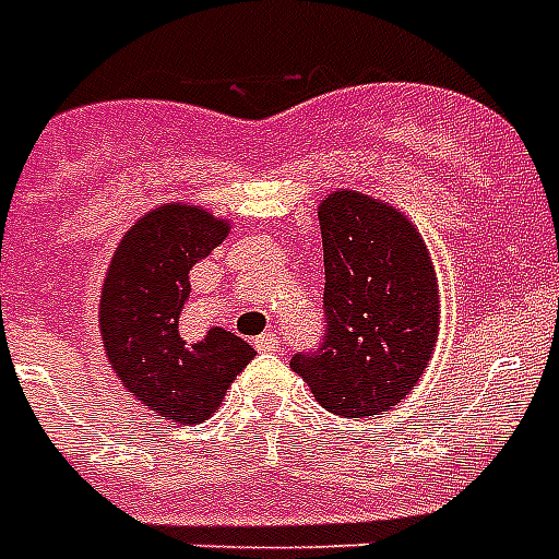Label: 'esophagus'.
I'll use <instances>...</instances> for the list:
<instances>
[{
    "instance_id": "obj_1",
    "label": "esophagus",
    "mask_w": 559,
    "mask_h": 559,
    "mask_svg": "<svg viewBox=\"0 0 559 559\" xmlns=\"http://www.w3.org/2000/svg\"><path fill=\"white\" fill-rule=\"evenodd\" d=\"M255 347L261 353H275L278 350V338H275V333H264V335H258L255 338Z\"/></svg>"
}]
</instances>
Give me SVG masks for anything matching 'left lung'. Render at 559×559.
Wrapping results in <instances>:
<instances>
[{"label":"left lung","instance_id":"left-lung-1","mask_svg":"<svg viewBox=\"0 0 559 559\" xmlns=\"http://www.w3.org/2000/svg\"><path fill=\"white\" fill-rule=\"evenodd\" d=\"M319 226L326 330L319 350L295 353L289 367L335 416L379 419L437 350L433 258L405 212L356 189L324 194Z\"/></svg>","mask_w":559,"mask_h":559}]
</instances>
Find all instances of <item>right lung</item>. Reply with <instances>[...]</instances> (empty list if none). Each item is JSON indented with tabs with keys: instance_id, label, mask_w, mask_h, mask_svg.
<instances>
[{
	"instance_id": "obj_1",
	"label": "right lung",
	"mask_w": 559,
	"mask_h": 559,
	"mask_svg": "<svg viewBox=\"0 0 559 559\" xmlns=\"http://www.w3.org/2000/svg\"><path fill=\"white\" fill-rule=\"evenodd\" d=\"M229 221L189 203H160L117 243L99 293V335L122 388L163 419L201 425L235 376L255 358L243 338L212 326L203 338L180 330L189 270L224 243Z\"/></svg>"
}]
</instances>
